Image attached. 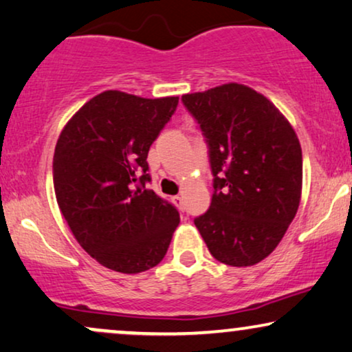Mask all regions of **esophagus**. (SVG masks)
Wrapping results in <instances>:
<instances>
[{"mask_svg": "<svg viewBox=\"0 0 352 352\" xmlns=\"http://www.w3.org/2000/svg\"><path fill=\"white\" fill-rule=\"evenodd\" d=\"M173 202H175V206H176V207H179V209H181V210H183V209H184V204H183V197H181V196H175V197H173Z\"/></svg>", "mask_w": 352, "mask_h": 352, "instance_id": "esophagus-1", "label": "esophagus"}]
</instances>
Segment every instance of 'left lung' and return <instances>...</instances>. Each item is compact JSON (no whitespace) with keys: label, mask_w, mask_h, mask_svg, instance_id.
<instances>
[{"label":"left lung","mask_w":352,"mask_h":352,"mask_svg":"<svg viewBox=\"0 0 352 352\" xmlns=\"http://www.w3.org/2000/svg\"><path fill=\"white\" fill-rule=\"evenodd\" d=\"M181 101L209 146L214 194L194 219L210 254L253 266L274 251L297 214L302 148L289 120L254 89L228 83Z\"/></svg>","instance_id":"left-lung-1"}]
</instances>
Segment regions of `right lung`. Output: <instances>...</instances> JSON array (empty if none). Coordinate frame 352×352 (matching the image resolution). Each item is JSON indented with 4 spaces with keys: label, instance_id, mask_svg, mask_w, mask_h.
Returning a JSON list of instances; mask_svg holds the SVG:
<instances>
[{
    "label": "right lung",
    "instance_id": "obj_1",
    "mask_svg": "<svg viewBox=\"0 0 352 352\" xmlns=\"http://www.w3.org/2000/svg\"><path fill=\"white\" fill-rule=\"evenodd\" d=\"M179 98L104 91L76 112L54 155L56 202L68 227L99 264L137 274L166 254L176 207L151 189L146 156Z\"/></svg>",
    "mask_w": 352,
    "mask_h": 352
}]
</instances>
